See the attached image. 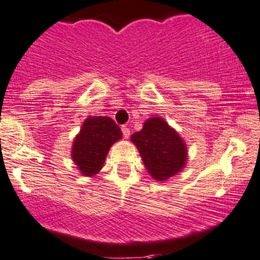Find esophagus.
I'll list each match as a JSON object with an SVG mask.
<instances>
[{"instance_id":"34e87169","label":"esophagus","mask_w":260,"mask_h":260,"mask_svg":"<svg viewBox=\"0 0 260 260\" xmlns=\"http://www.w3.org/2000/svg\"><path fill=\"white\" fill-rule=\"evenodd\" d=\"M121 131H122V135H124L125 139H127L130 136V129L127 126H122L121 127Z\"/></svg>"}]
</instances>
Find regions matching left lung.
Returning a JSON list of instances; mask_svg holds the SVG:
<instances>
[{
  "label": "left lung",
  "mask_w": 260,
  "mask_h": 260,
  "mask_svg": "<svg viewBox=\"0 0 260 260\" xmlns=\"http://www.w3.org/2000/svg\"><path fill=\"white\" fill-rule=\"evenodd\" d=\"M144 166L156 181H166L184 168L187 148L183 139L161 117H151L131 135Z\"/></svg>",
  "instance_id": "left-lung-1"
}]
</instances>
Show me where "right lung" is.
Returning a JSON list of instances; mask_svg holds the SVG:
<instances>
[{
  "label": "right lung",
  "mask_w": 260,
  "mask_h": 260,
  "mask_svg": "<svg viewBox=\"0 0 260 260\" xmlns=\"http://www.w3.org/2000/svg\"><path fill=\"white\" fill-rule=\"evenodd\" d=\"M121 138V130L114 120L89 116L74 139L72 159L83 176H94L101 171L112 144Z\"/></svg>",
  "instance_id": "add662e5"
}]
</instances>
